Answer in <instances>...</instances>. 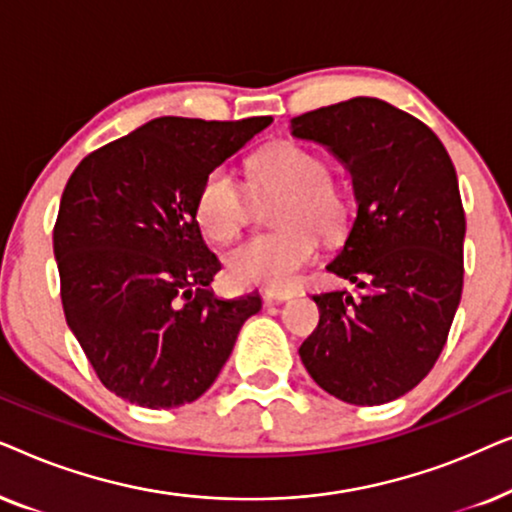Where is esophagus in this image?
Segmentation results:
<instances>
[{
  "label": "esophagus",
  "instance_id": "obj_1",
  "mask_svg": "<svg viewBox=\"0 0 512 512\" xmlns=\"http://www.w3.org/2000/svg\"><path fill=\"white\" fill-rule=\"evenodd\" d=\"M296 296V291H265L263 298L268 300V303H284V300H291Z\"/></svg>",
  "mask_w": 512,
  "mask_h": 512
}]
</instances>
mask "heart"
I'll use <instances>...</instances> for the list:
<instances>
[{"label": "heart", "mask_w": 512, "mask_h": 512, "mask_svg": "<svg viewBox=\"0 0 512 512\" xmlns=\"http://www.w3.org/2000/svg\"><path fill=\"white\" fill-rule=\"evenodd\" d=\"M249 191L272 205L270 226L279 230L251 237L226 254L228 279L237 286L284 291L317 254V237L338 235L345 226V202L328 165L298 144H275L251 160ZM251 200L228 167H216L202 181L195 221L212 242H230L249 221Z\"/></svg>", "instance_id": "b5f03b06"}]
</instances>
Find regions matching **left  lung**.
Wrapping results in <instances>:
<instances>
[{"label":"left lung","mask_w":512,"mask_h":512,"mask_svg":"<svg viewBox=\"0 0 512 512\" xmlns=\"http://www.w3.org/2000/svg\"><path fill=\"white\" fill-rule=\"evenodd\" d=\"M291 135L326 146L352 174L356 219L326 270L361 291L312 296L319 326L300 359L340 401H396L429 375L461 300L457 172L436 132L377 97L307 111Z\"/></svg>","instance_id":"8db88e82"}]
</instances>
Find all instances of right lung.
Instances as JSON below:
<instances>
[{"label":"right lung","mask_w":512,"mask_h":512,"mask_svg":"<svg viewBox=\"0 0 512 512\" xmlns=\"http://www.w3.org/2000/svg\"><path fill=\"white\" fill-rule=\"evenodd\" d=\"M270 116H160L88 153L69 177L53 228L67 326L100 382L151 410L212 387L261 298L219 300L221 270L195 221L202 181Z\"/></svg>","instance_id":"right-lung-1"}]
</instances>
